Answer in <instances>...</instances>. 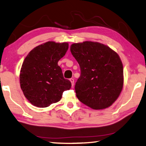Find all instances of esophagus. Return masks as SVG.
<instances>
[{"instance_id":"obj_1","label":"esophagus","mask_w":146,"mask_h":146,"mask_svg":"<svg viewBox=\"0 0 146 146\" xmlns=\"http://www.w3.org/2000/svg\"><path fill=\"white\" fill-rule=\"evenodd\" d=\"M70 82H71V83H72V86H74V80L73 78H70Z\"/></svg>"}]
</instances>
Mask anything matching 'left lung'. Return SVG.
<instances>
[{
    "label": "left lung",
    "instance_id": "obj_1",
    "mask_svg": "<svg viewBox=\"0 0 146 146\" xmlns=\"http://www.w3.org/2000/svg\"><path fill=\"white\" fill-rule=\"evenodd\" d=\"M70 52L80 64L76 96L94 110L106 109L118 98L123 85V64L118 54L98 42L74 43Z\"/></svg>",
    "mask_w": 146,
    "mask_h": 146
}]
</instances>
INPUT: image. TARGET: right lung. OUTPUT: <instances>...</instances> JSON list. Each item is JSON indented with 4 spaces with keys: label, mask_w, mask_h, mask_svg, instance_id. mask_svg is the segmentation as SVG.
I'll use <instances>...</instances> for the list:
<instances>
[{
    "label": "right lung",
    "mask_w": 146,
    "mask_h": 146,
    "mask_svg": "<svg viewBox=\"0 0 146 146\" xmlns=\"http://www.w3.org/2000/svg\"><path fill=\"white\" fill-rule=\"evenodd\" d=\"M68 48L67 42L48 41L34 48L26 57L20 72V85L33 106L46 107L58 102L71 82L63 77L57 63Z\"/></svg>",
    "instance_id": "add662e5"
}]
</instances>
